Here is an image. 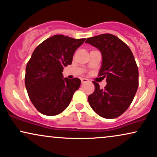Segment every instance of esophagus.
I'll return each mask as SVG.
<instances>
[{"instance_id": "34e87169", "label": "esophagus", "mask_w": 157, "mask_h": 157, "mask_svg": "<svg viewBox=\"0 0 157 157\" xmlns=\"http://www.w3.org/2000/svg\"><path fill=\"white\" fill-rule=\"evenodd\" d=\"M81 81H82V84H84V83H86V82H89V80L87 78H81Z\"/></svg>"}]
</instances>
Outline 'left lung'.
I'll return each instance as SVG.
<instances>
[{
    "label": "left lung",
    "mask_w": 157,
    "mask_h": 157,
    "mask_svg": "<svg viewBox=\"0 0 157 157\" xmlns=\"http://www.w3.org/2000/svg\"><path fill=\"white\" fill-rule=\"evenodd\" d=\"M86 43L101 52L98 75L107 82L104 89L93 82L95 87L88 97L89 103L100 117L115 119L129 108L138 90L139 74L135 57L129 46L114 35H98L87 38Z\"/></svg>",
    "instance_id": "obj_1"
}]
</instances>
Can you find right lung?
Instances as JSON below:
<instances>
[{
	"label": "right lung",
	"mask_w": 157,
	"mask_h": 157,
	"mask_svg": "<svg viewBox=\"0 0 157 157\" xmlns=\"http://www.w3.org/2000/svg\"><path fill=\"white\" fill-rule=\"evenodd\" d=\"M84 40L55 35L33 52L26 66L25 86L32 103L44 115L62 113L80 86V79L63 78V72L64 67L71 65L73 54Z\"/></svg>",
	"instance_id": "obj_1"
}]
</instances>
